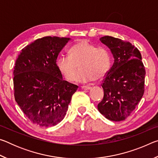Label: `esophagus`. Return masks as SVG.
Returning <instances> with one entry per match:
<instances>
[{
	"label": "esophagus",
	"mask_w": 158,
	"mask_h": 158,
	"mask_svg": "<svg viewBox=\"0 0 158 158\" xmlns=\"http://www.w3.org/2000/svg\"><path fill=\"white\" fill-rule=\"evenodd\" d=\"M81 89H84V90H89V89H91V87L87 86V85H83V86L81 87Z\"/></svg>",
	"instance_id": "obj_1"
}]
</instances>
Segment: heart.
<instances>
[{"label":"heart","mask_w":158,"mask_h":158,"mask_svg":"<svg viewBox=\"0 0 158 158\" xmlns=\"http://www.w3.org/2000/svg\"><path fill=\"white\" fill-rule=\"evenodd\" d=\"M112 56L108 49L97 47L95 44L82 40L73 45L69 50L68 56H60L57 60V66L61 74L68 81L76 78L79 81L88 83L104 78L110 69Z\"/></svg>","instance_id":"b5f03b06"}]
</instances>
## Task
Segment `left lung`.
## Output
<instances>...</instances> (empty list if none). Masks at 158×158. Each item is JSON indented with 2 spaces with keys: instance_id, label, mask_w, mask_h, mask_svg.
I'll use <instances>...</instances> for the list:
<instances>
[{
  "instance_id": "8db88e82",
  "label": "left lung",
  "mask_w": 158,
  "mask_h": 158,
  "mask_svg": "<svg viewBox=\"0 0 158 158\" xmlns=\"http://www.w3.org/2000/svg\"><path fill=\"white\" fill-rule=\"evenodd\" d=\"M100 41L111 49L114 63L101 84L104 97L98 111L110 121H123L143 95L145 68L140 52L130 42L107 35Z\"/></svg>"
}]
</instances>
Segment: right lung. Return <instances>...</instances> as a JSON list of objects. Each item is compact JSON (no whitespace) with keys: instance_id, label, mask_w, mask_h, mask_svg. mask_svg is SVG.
Wrapping results in <instances>:
<instances>
[{"instance_id":"1","label":"right lung","mask_w":158,"mask_h":158,"mask_svg":"<svg viewBox=\"0 0 158 158\" xmlns=\"http://www.w3.org/2000/svg\"><path fill=\"white\" fill-rule=\"evenodd\" d=\"M69 38L47 36L27 45L14 69V95L31 122L54 126L62 121L78 85L65 81L56 65L59 52Z\"/></svg>"}]
</instances>
